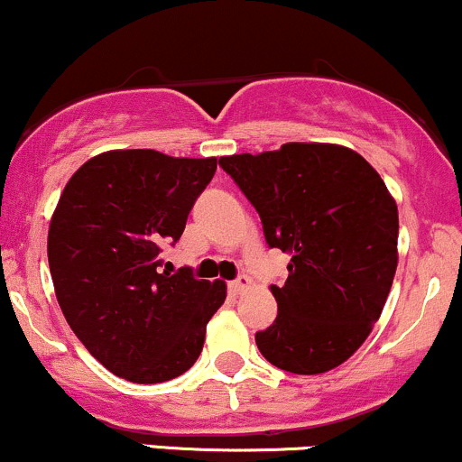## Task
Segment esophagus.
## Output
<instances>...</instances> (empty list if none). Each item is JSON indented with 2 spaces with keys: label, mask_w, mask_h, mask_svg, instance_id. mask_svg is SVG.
<instances>
[{
  "label": "esophagus",
  "mask_w": 462,
  "mask_h": 462,
  "mask_svg": "<svg viewBox=\"0 0 462 462\" xmlns=\"http://www.w3.org/2000/svg\"><path fill=\"white\" fill-rule=\"evenodd\" d=\"M229 288H231V292H236V294L245 292L246 288H251V277H246V274H240L237 279H233V282L229 283Z\"/></svg>",
  "instance_id": "esophagus-1"
}]
</instances>
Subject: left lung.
<instances>
[{
	"label": "left lung",
	"mask_w": 462,
	"mask_h": 462,
	"mask_svg": "<svg viewBox=\"0 0 462 462\" xmlns=\"http://www.w3.org/2000/svg\"><path fill=\"white\" fill-rule=\"evenodd\" d=\"M220 165L257 209L266 245L292 257L286 283L271 286L279 312L257 349L297 375L336 369L371 334L397 271L399 216L384 180L336 143H283Z\"/></svg>",
	"instance_id": "obj_1"
}]
</instances>
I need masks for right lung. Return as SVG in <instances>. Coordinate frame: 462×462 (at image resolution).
Listing matches in <instances>:
<instances>
[{
  "instance_id": "obj_1",
  "label": "right lung",
  "mask_w": 462,
  "mask_h": 462,
  "mask_svg": "<svg viewBox=\"0 0 462 462\" xmlns=\"http://www.w3.org/2000/svg\"><path fill=\"white\" fill-rule=\"evenodd\" d=\"M217 159L108 150L78 168L50 222L56 299L87 351L134 384L174 380L199 360L225 282L162 271Z\"/></svg>"
}]
</instances>
